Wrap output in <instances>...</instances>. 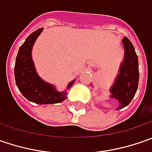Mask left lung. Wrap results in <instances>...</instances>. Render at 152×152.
I'll list each match as a JSON object with an SVG mask.
<instances>
[{"instance_id": "8db88e82", "label": "left lung", "mask_w": 152, "mask_h": 152, "mask_svg": "<svg viewBox=\"0 0 152 152\" xmlns=\"http://www.w3.org/2000/svg\"><path fill=\"white\" fill-rule=\"evenodd\" d=\"M124 47V60L121 64L119 73L110 90L112 97L117 99L120 110L127 107L134 98L139 84V62L134 47L128 38L122 39Z\"/></svg>"}]
</instances>
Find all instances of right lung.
<instances>
[{"instance_id": "1", "label": "right lung", "mask_w": 152, "mask_h": 152, "mask_svg": "<svg viewBox=\"0 0 152 152\" xmlns=\"http://www.w3.org/2000/svg\"><path fill=\"white\" fill-rule=\"evenodd\" d=\"M43 28H39L33 32L19 48L16 57L14 75L16 85L22 95L29 102L36 104H55L63 102L66 99L67 92H57L54 86L45 83L35 72L31 58L33 45ZM74 81L67 85L69 89Z\"/></svg>"}]
</instances>
